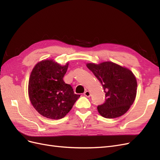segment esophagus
Here are the masks:
<instances>
[{
  "label": "esophagus",
  "instance_id": "obj_1",
  "mask_svg": "<svg viewBox=\"0 0 160 160\" xmlns=\"http://www.w3.org/2000/svg\"><path fill=\"white\" fill-rule=\"evenodd\" d=\"M84 95H85V96L87 97V98H89V97L91 96V93L89 91H86L84 93Z\"/></svg>",
  "mask_w": 160,
  "mask_h": 160
}]
</instances>
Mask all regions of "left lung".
Masks as SVG:
<instances>
[{"instance_id": "left-lung-1", "label": "left lung", "mask_w": 160, "mask_h": 160, "mask_svg": "<svg viewBox=\"0 0 160 160\" xmlns=\"http://www.w3.org/2000/svg\"><path fill=\"white\" fill-rule=\"evenodd\" d=\"M86 65L101 82L105 93V103L98 107L99 114L112 119L126 113L137 93V80L132 71L111 61Z\"/></svg>"}]
</instances>
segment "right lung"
Instances as JSON below:
<instances>
[{"mask_svg":"<svg viewBox=\"0 0 160 160\" xmlns=\"http://www.w3.org/2000/svg\"><path fill=\"white\" fill-rule=\"evenodd\" d=\"M68 66L69 62L62 66L52 59H45L38 62L32 70L28 96L34 108L47 118H64L80 97L62 79Z\"/></svg>","mask_w":160,"mask_h":160,"instance_id":"add662e5","label":"right lung"}]
</instances>
